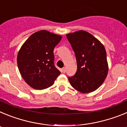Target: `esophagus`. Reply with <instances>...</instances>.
<instances>
[{"label":"esophagus","instance_id":"esophagus-1","mask_svg":"<svg viewBox=\"0 0 127 127\" xmlns=\"http://www.w3.org/2000/svg\"><path fill=\"white\" fill-rule=\"evenodd\" d=\"M65 72H66V69L65 68V67H64V68L62 69V72H63V73H65Z\"/></svg>","mask_w":127,"mask_h":127}]
</instances>
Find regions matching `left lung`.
Returning a JSON list of instances; mask_svg holds the SVG:
<instances>
[{
	"instance_id": "obj_1",
	"label": "left lung",
	"mask_w": 127,
	"mask_h": 127,
	"mask_svg": "<svg viewBox=\"0 0 127 127\" xmlns=\"http://www.w3.org/2000/svg\"><path fill=\"white\" fill-rule=\"evenodd\" d=\"M76 56L77 71L69 77L71 86L82 93L94 92L105 80L108 72L107 55L102 44L83 30L66 35Z\"/></svg>"
}]
</instances>
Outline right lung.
Listing matches in <instances>:
<instances>
[{"instance_id": "obj_1", "label": "right lung", "mask_w": 127, "mask_h": 127, "mask_svg": "<svg viewBox=\"0 0 127 127\" xmlns=\"http://www.w3.org/2000/svg\"><path fill=\"white\" fill-rule=\"evenodd\" d=\"M62 37L46 30L33 33L19 51L17 63L26 83L36 90L52 86L60 74L55 65L53 50Z\"/></svg>"}]
</instances>
